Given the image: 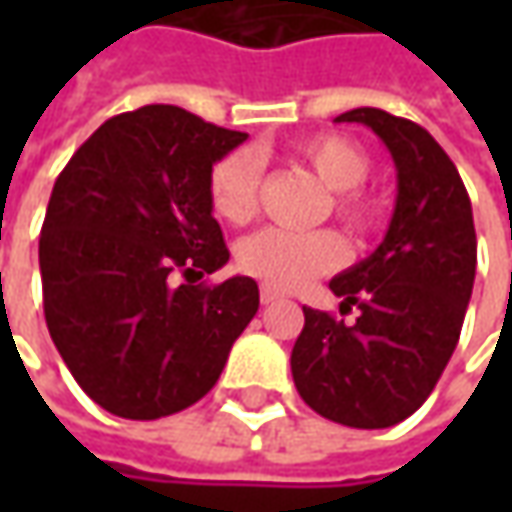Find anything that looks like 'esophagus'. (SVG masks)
Instances as JSON below:
<instances>
[{"label":"esophagus","instance_id":"esophagus-1","mask_svg":"<svg viewBox=\"0 0 512 512\" xmlns=\"http://www.w3.org/2000/svg\"><path fill=\"white\" fill-rule=\"evenodd\" d=\"M259 299H262V305H273V302H279V299H282V293H279V290H273V287L262 285Z\"/></svg>","mask_w":512,"mask_h":512}]
</instances>
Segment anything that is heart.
<instances>
[{"mask_svg": "<svg viewBox=\"0 0 512 512\" xmlns=\"http://www.w3.org/2000/svg\"><path fill=\"white\" fill-rule=\"evenodd\" d=\"M296 156L327 187L336 216L350 230H367L376 222V202L364 193L370 159L356 142L339 133H313L296 142ZM265 165L253 148H236L222 156L207 176L210 207L230 225H247L262 196ZM236 262L247 276L273 290H293L307 279L330 273L344 262V242L333 230H287L265 227L236 250Z\"/></svg>", "mask_w": 512, "mask_h": 512, "instance_id": "obj_1", "label": "heart"}]
</instances>
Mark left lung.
Listing matches in <instances>:
<instances>
[{"label":"left lung","instance_id":"8db88e82","mask_svg":"<svg viewBox=\"0 0 512 512\" xmlns=\"http://www.w3.org/2000/svg\"><path fill=\"white\" fill-rule=\"evenodd\" d=\"M336 122H362L382 139L399 196L382 245L330 282L344 310L359 307L356 322L305 307L290 370L319 416L379 430L422 407L459 344L476 227L459 170L422 125L379 108L347 110Z\"/></svg>","mask_w":512,"mask_h":512}]
</instances>
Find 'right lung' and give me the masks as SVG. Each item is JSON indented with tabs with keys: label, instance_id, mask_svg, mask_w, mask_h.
Listing matches in <instances>:
<instances>
[{
	"label": "right lung",
	"instance_id": "obj_1",
	"mask_svg": "<svg viewBox=\"0 0 512 512\" xmlns=\"http://www.w3.org/2000/svg\"><path fill=\"white\" fill-rule=\"evenodd\" d=\"M245 139L145 105L108 119L53 185L39 236L45 322L73 379L113 416L150 422L199 402L259 310L250 276L196 285L230 259L207 176Z\"/></svg>",
	"mask_w": 512,
	"mask_h": 512
}]
</instances>
